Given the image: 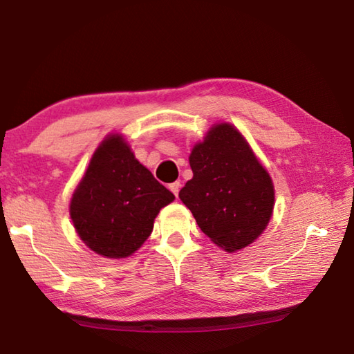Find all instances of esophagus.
Masks as SVG:
<instances>
[{
	"label": "esophagus",
	"mask_w": 354,
	"mask_h": 354,
	"mask_svg": "<svg viewBox=\"0 0 354 354\" xmlns=\"http://www.w3.org/2000/svg\"><path fill=\"white\" fill-rule=\"evenodd\" d=\"M169 187H170V190L173 192V194H175V196H176V198H178V194H179V187H181V184H179V183L176 181V183H171V184L169 185Z\"/></svg>",
	"instance_id": "obj_1"
}]
</instances>
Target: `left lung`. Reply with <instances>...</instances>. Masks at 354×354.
<instances>
[{
    "label": "left lung",
    "mask_w": 354,
    "mask_h": 354,
    "mask_svg": "<svg viewBox=\"0 0 354 354\" xmlns=\"http://www.w3.org/2000/svg\"><path fill=\"white\" fill-rule=\"evenodd\" d=\"M189 162L194 178L179 198L201 231L230 253L248 247L270 221L274 201L272 179L248 143L231 124H215Z\"/></svg>",
    "instance_id": "obj_1"
}]
</instances>
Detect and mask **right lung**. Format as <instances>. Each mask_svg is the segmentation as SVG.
<instances>
[{"label": "right lung", "mask_w": 354, "mask_h": 354, "mask_svg": "<svg viewBox=\"0 0 354 354\" xmlns=\"http://www.w3.org/2000/svg\"><path fill=\"white\" fill-rule=\"evenodd\" d=\"M175 200L120 136L101 143L75 190L70 215L81 241L106 257H127L147 241L156 215Z\"/></svg>", "instance_id": "right-lung-1"}]
</instances>
